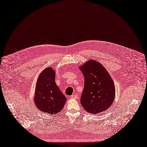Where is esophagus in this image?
I'll list each match as a JSON object with an SVG mask.
<instances>
[{"instance_id":"esophagus-1","label":"esophagus","mask_w":147,"mask_h":147,"mask_svg":"<svg viewBox=\"0 0 147 147\" xmlns=\"http://www.w3.org/2000/svg\"><path fill=\"white\" fill-rule=\"evenodd\" d=\"M71 97L72 98H75V99H76V98H78V95H76V94H73V95H72L71 96Z\"/></svg>"}]
</instances>
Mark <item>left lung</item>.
<instances>
[{"instance_id": "8db88e82", "label": "left lung", "mask_w": 147, "mask_h": 147, "mask_svg": "<svg viewBox=\"0 0 147 147\" xmlns=\"http://www.w3.org/2000/svg\"><path fill=\"white\" fill-rule=\"evenodd\" d=\"M84 76L81 104L89 113L97 114L109 108L114 100L115 85L104 67L91 60L80 67Z\"/></svg>"}]
</instances>
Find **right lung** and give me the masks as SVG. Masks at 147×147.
Wrapping results in <instances>:
<instances>
[{
    "label": "right lung",
    "mask_w": 147,
    "mask_h": 147,
    "mask_svg": "<svg viewBox=\"0 0 147 147\" xmlns=\"http://www.w3.org/2000/svg\"><path fill=\"white\" fill-rule=\"evenodd\" d=\"M55 78V73L52 67H47L40 74L36 83L35 103L45 114H58L63 108L66 100L56 85Z\"/></svg>",
    "instance_id": "add662e5"
}]
</instances>
